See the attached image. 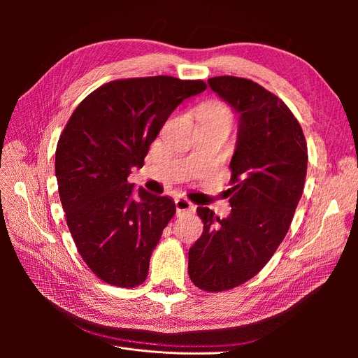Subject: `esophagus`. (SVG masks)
Instances as JSON below:
<instances>
[{
  "instance_id": "esophagus-1",
  "label": "esophagus",
  "mask_w": 358,
  "mask_h": 358,
  "mask_svg": "<svg viewBox=\"0 0 358 358\" xmlns=\"http://www.w3.org/2000/svg\"><path fill=\"white\" fill-rule=\"evenodd\" d=\"M176 204V215L180 216L182 213H188V212H194V204L185 199V197H178L175 200Z\"/></svg>"
}]
</instances>
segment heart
Wrapping results in <instances>:
<instances>
[{"instance_id":"heart-1","label":"heart","mask_w":358,"mask_h":358,"mask_svg":"<svg viewBox=\"0 0 358 358\" xmlns=\"http://www.w3.org/2000/svg\"><path fill=\"white\" fill-rule=\"evenodd\" d=\"M199 117L200 121H203V119H216V121H224L227 124H231L233 119L230 107L225 103L216 100L203 104L199 110Z\"/></svg>"}]
</instances>
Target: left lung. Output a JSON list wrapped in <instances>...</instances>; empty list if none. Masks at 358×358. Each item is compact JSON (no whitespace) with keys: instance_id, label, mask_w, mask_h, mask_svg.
Wrapping results in <instances>:
<instances>
[{"instance_id":"left-lung-1","label":"left lung","mask_w":358,"mask_h":358,"mask_svg":"<svg viewBox=\"0 0 358 358\" xmlns=\"http://www.w3.org/2000/svg\"><path fill=\"white\" fill-rule=\"evenodd\" d=\"M208 82L239 113L231 213L221 220L197 208L203 233L189 248L188 273L200 289L221 292L254 278L284 241L305 188L308 146L296 116L262 85L234 76Z\"/></svg>"}]
</instances>
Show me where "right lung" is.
Here are the masks:
<instances>
[{
    "label": "right lung",
    "instance_id": "1",
    "mask_svg": "<svg viewBox=\"0 0 358 358\" xmlns=\"http://www.w3.org/2000/svg\"><path fill=\"white\" fill-rule=\"evenodd\" d=\"M208 86L171 76L104 83L76 107L58 140L55 175L76 248L104 282H145L150 255L175 216V201L127 178L143 167L171 112Z\"/></svg>",
    "mask_w": 358,
    "mask_h": 358
}]
</instances>
